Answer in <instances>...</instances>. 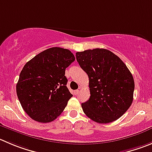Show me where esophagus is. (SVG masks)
Returning a JSON list of instances; mask_svg holds the SVG:
<instances>
[{
  "mask_svg": "<svg viewBox=\"0 0 152 152\" xmlns=\"http://www.w3.org/2000/svg\"><path fill=\"white\" fill-rule=\"evenodd\" d=\"M74 93H75V95H77V94L79 93V90H78V89H77V90H75Z\"/></svg>",
  "mask_w": 152,
  "mask_h": 152,
  "instance_id": "1",
  "label": "esophagus"
}]
</instances>
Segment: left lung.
Instances as JSON below:
<instances>
[{"label": "left lung", "mask_w": 152, "mask_h": 152, "mask_svg": "<svg viewBox=\"0 0 152 152\" xmlns=\"http://www.w3.org/2000/svg\"><path fill=\"white\" fill-rule=\"evenodd\" d=\"M76 59L89 77L90 97L81 104L92 121L107 124L120 118L133 102L134 80L126 65L110 50L77 52Z\"/></svg>", "instance_id": "left-lung-1"}]
</instances>
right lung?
I'll list each match as a JSON object with an SVG mask.
<instances>
[{"label":"right lung","mask_w":152,"mask_h":152,"mask_svg":"<svg viewBox=\"0 0 152 152\" xmlns=\"http://www.w3.org/2000/svg\"><path fill=\"white\" fill-rule=\"evenodd\" d=\"M75 57L68 49H46L23 67L16 85L18 100L34 120L50 122L62 113L72 97L66 86V69Z\"/></svg>","instance_id":"obj_1"}]
</instances>
